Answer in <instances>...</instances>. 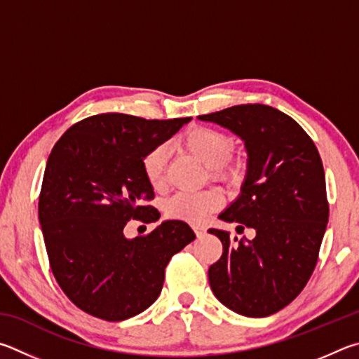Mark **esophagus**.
Returning <instances> with one entry per match:
<instances>
[{
  "label": "esophagus",
  "mask_w": 359,
  "mask_h": 359,
  "mask_svg": "<svg viewBox=\"0 0 359 359\" xmlns=\"http://www.w3.org/2000/svg\"><path fill=\"white\" fill-rule=\"evenodd\" d=\"M192 229H194V231H196V235L198 238H202L206 233V227H205V225H202V224H194Z\"/></svg>",
  "instance_id": "obj_1"
}]
</instances>
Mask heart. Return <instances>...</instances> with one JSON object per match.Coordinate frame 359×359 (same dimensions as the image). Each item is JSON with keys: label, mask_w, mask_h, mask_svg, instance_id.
<instances>
[{"label": "heart", "mask_w": 359, "mask_h": 359, "mask_svg": "<svg viewBox=\"0 0 359 359\" xmlns=\"http://www.w3.org/2000/svg\"><path fill=\"white\" fill-rule=\"evenodd\" d=\"M184 149L191 153L205 167L215 170L216 176L224 180H236L240 176V167L231 165L229 159L233 154L235 143L224 132L198 126L191 129L183 137ZM168 151L165 147H156L143 157V175L151 187L159 189L165 180ZM224 205V196L216 189L202 192H178L165 202V212L168 217L180 219L191 224H200L211 212L217 211Z\"/></svg>", "instance_id": "obj_1"}]
</instances>
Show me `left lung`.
Masks as SVG:
<instances>
[{"mask_svg":"<svg viewBox=\"0 0 359 359\" xmlns=\"http://www.w3.org/2000/svg\"><path fill=\"white\" fill-rule=\"evenodd\" d=\"M198 119L244 142L241 192L219 219L255 230L254 240L236 244L227 230H208L224 246L208 269L211 290L236 313L268 317L298 297L317 265L330 216L322 159L304 129L269 105H233Z\"/></svg>","mask_w":359,"mask_h":359,"instance_id":"obj_1","label":"left lung"}]
</instances>
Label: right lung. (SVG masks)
Instances as JSON below:
<instances>
[{"instance_id": "add662e5", "label": "right lung", "mask_w": 359, "mask_h": 359, "mask_svg": "<svg viewBox=\"0 0 359 359\" xmlns=\"http://www.w3.org/2000/svg\"><path fill=\"white\" fill-rule=\"evenodd\" d=\"M192 118L94 115L69 128L48 156L39 224L61 290L90 316L121 322L154 303L165 266L196 240L183 221H163L147 236L126 238L130 219L159 221L142 162Z\"/></svg>"}]
</instances>
